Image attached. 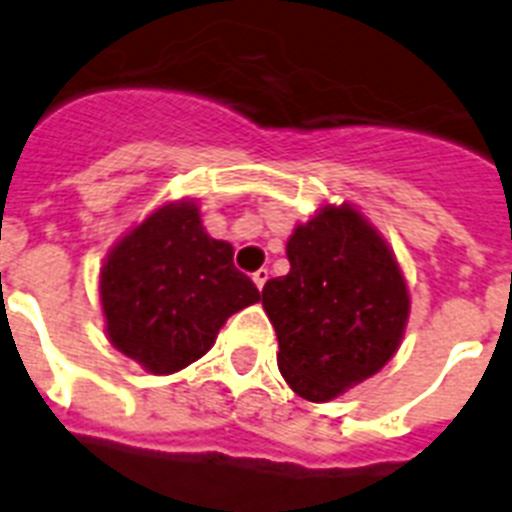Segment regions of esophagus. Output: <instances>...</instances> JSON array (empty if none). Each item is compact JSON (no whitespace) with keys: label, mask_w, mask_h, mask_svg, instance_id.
I'll use <instances>...</instances> for the list:
<instances>
[{"label":"esophagus","mask_w":512,"mask_h":512,"mask_svg":"<svg viewBox=\"0 0 512 512\" xmlns=\"http://www.w3.org/2000/svg\"><path fill=\"white\" fill-rule=\"evenodd\" d=\"M268 276H271V273H268V268H260V271L252 273V281H255V287L263 289L265 281H268Z\"/></svg>","instance_id":"obj_1"}]
</instances>
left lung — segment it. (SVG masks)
<instances>
[{
  "label": "left lung",
  "instance_id": "1",
  "mask_svg": "<svg viewBox=\"0 0 512 512\" xmlns=\"http://www.w3.org/2000/svg\"><path fill=\"white\" fill-rule=\"evenodd\" d=\"M289 273L263 287L279 372L313 404L340 398L396 356L412 311L390 247L356 204H321L287 241Z\"/></svg>",
  "mask_w": 512,
  "mask_h": 512
}]
</instances>
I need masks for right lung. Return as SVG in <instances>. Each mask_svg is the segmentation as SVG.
Returning a JSON list of instances; mask_svg holds the SVG:
<instances>
[{"label": "right lung", "instance_id": "obj_1", "mask_svg": "<svg viewBox=\"0 0 512 512\" xmlns=\"http://www.w3.org/2000/svg\"><path fill=\"white\" fill-rule=\"evenodd\" d=\"M108 342L148 374L199 361L217 332L260 292L233 268V247L212 239L199 201L151 209L108 249L98 281Z\"/></svg>", "mask_w": 512, "mask_h": 512}]
</instances>
